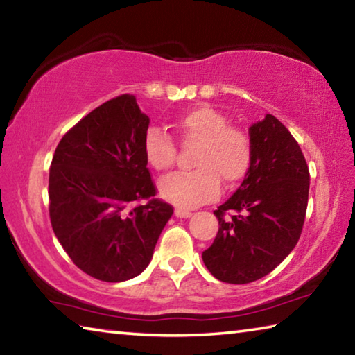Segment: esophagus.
<instances>
[{
  "mask_svg": "<svg viewBox=\"0 0 355 355\" xmlns=\"http://www.w3.org/2000/svg\"><path fill=\"white\" fill-rule=\"evenodd\" d=\"M175 216L177 218H191L192 213L189 211V209H183V208H175Z\"/></svg>",
  "mask_w": 355,
  "mask_h": 355,
  "instance_id": "34e87169",
  "label": "esophagus"
}]
</instances>
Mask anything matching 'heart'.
<instances>
[{"label": "heart", "mask_w": 355, "mask_h": 355, "mask_svg": "<svg viewBox=\"0 0 355 355\" xmlns=\"http://www.w3.org/2000/svg\"><path fill=\"white\" fill-rule=\"evenodd\" d=\"M182 144L197 146L194 167L161 180L159 191L166 200L182 208H194L216 199L220 180L227 186L241 182L252 164V139L249 131L230 125L224 112L202 105L184 112L173 123ZM144 156L155 171L166 172L177 161V144L169 135L152 128L144 136Z\"/></svg>", "instance_id": "obj_1"}]
</instances>
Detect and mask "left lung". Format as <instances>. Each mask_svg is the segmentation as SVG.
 Segmentation results:
<instances>
[{
	"instance_id": "left-lung-1",
	"label": "left lung",
	"mask_w": 355,
	"mask_h": 355,
	"mask_svg": "<svg viewBox=\"0 0 355 355\" xmlns=\"http://www.w3.org/2000/svg\"><path fill=\"white\" fill-rule=\"evenodd\" d=\"M252 164L230 199L214 209L219 230L203 252L216 279L243 285L285 260L302 233L310 172L297 141L268 114L249 128Z\"/></svg>"
}]
</instances>
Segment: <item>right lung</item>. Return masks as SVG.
Returning a JSON list of instances; mask_svg holds the SVG:
<instances>
[{"instance_id": "add662e5", "label": "right lung", "mask_w": 355, "mask_h": 355, "mask_svg": "<svg viewBox=\"0 0 355 355\" xmlns=\"http://www.w3.org/2000/svg\"><path fill=\"white\" fill-rule=\"evenodd\" d=\"M148 123L135 95H119L73 125L53 155V232L70 260L101 282L139 275L173 213L156 197L144 156Z\"/></svg>"}]
</instances>
